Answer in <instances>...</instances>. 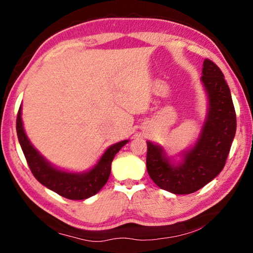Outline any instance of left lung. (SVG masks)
I'll use <instances>...</instances> for the list:
<instances>
[{
	"mask_svg": "<svg viewBox=\"0 0 253 253\" xmlns=\"http://www.w3.org/2000/svg\"><path fill=\"white\" fill-rule=\"evenodd\" d=\"M202 75L209 98L208 116L199 139L183 154V161L174 164L163 147L147 142L148 175L162 190L174 194L194 193L220 174L237 130L232 97L220 68L205 59Z\"/></svg>",
	"mask_w": 253,
	"mask_h": 253,
	"instance_id": "1",
	"label": "left lung"
}]
</instances>
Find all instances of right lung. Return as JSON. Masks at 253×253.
Listing matches in <instances>:
<instances>
[{
	"label": "right lung",
	"instance_id": "add662e5",
	"mask_svg": "<svg viewBox=\"0 0 253 253\" xmlns=\"http://www.w3.org/2000/svg\"><path fill=\"white\" fill-rule=\"evenodd\" d=\"M21 107L16 117V132L19 143L22 148L25 160L33 176L42 185L49 190L69 200H84L95 195L101 190L108 181L111 170V162L116 154L121 151L128 140H122L111 145L100 157L99 162L93 168L84 173H71L58 169L52 166L41 154L30 143L25 134L22 118H21Z\"/></svg>",
	"mask_w": 253,
	"mask_h": 253
}]
</instances>
